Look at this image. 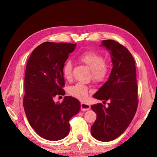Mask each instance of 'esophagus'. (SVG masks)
<instances>
[{"mask_svg": "<svg viewBox=\"0 0 157 157\" xmlns=\"http://www.w3.org/2000/svg\"><path fill=\"white\" fill-rule=\"evenodd\" d=\"M80 107H81V110L83 111H88L90 108V105L88 103H81V105H80Z\"/></svg>", "mask_w": 157, "mask_h": 157, "instance_id": "1", "label": "esophagus"}]
</instances>
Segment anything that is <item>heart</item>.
Listing matches in <instances>:
<instances>
[{"label":"heart","instance_id":"b5f03b06","mask_svg":"<svg viewBox=\"0 0 157 157\" xmlns=\"http://www.w3.org/2000/svg\"><path fill=\"white\" fill-rule=\"evenodd\" d=\"M80 62L86 65L92 71V78L94 81L101 82L107 75V66L105 58L101 55L92 51L85 52L78 56ZM73 64L71 60H67L64 64L63 73L64 77L70 80L72 79ZM90 89L86 85L77 83L69 88V92L73 97L80 100H86Z\"/></svg>","mask_w":157,"mask_h":157}]
</instances>
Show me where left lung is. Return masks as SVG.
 <instances>
[{"instance_id":"left-lung-1","label":"left lung","mask_w":157,"mask_h":157,"mask_svg":"<svg viewBox=\"0 0 157 157\" xmlns=\"http://www.w3.org/2000/svg\"><path fill=\"white\" fill-rule=\"evenodd\" d=\"M100 46L109 51L113 69L107 81L93 97L110 103L107 107L101 103L91 106L97 115L91 134L97 140L110 141L124 133L136 114L138 104L136 69L132 55L118 42L104 40Z\"/></svg>"}]
</instances>
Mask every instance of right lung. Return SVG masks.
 <instances>
[{
	"label": "right lung",
	"mask_w": 157,
	"mask_h": 157,
	"mask_svg": "<svg viewBox=\"0 0 157 157\" xmlns=\"http://www.w3.org/2000/svg\"><path fill=\"white\" fill-rule=\"evenodd\" d=\"M77 44L46 42L33 51L27 61L23 107L27 120L37 134L50 141L67 136L69 120L78 113L77 99L65 96L56 103L57 95H65L63 68Z\"/></svg>",
	"instance_id": "add662e5"
}]
</instances>
